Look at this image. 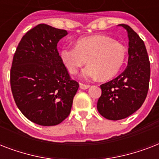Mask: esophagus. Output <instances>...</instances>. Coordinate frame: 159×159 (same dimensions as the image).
Segmentation results:
<instances>
[{"mask_svg": "<svg viewBox=\"0 0 159 159\" xmlns=\"http://www.w3.org/2000/svg\"><path fill=\"white\" fill-rule=\"evenodd\" d=\"M80 86V88L82 90H85V89H87V88H89V85H87V84H83V83H80L79 84Z\"/></svg>", "mask_w": 159, "mask_h": 159, "instance_id": "obj_1", "label": "esophagus"}]
</instances>
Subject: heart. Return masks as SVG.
<instances>
[{"instance_id": "1", "label": "heart", "mask_w": 159, "mask_h": 159, "mask_svg": "<svg viewBox=\"0 0 159 159\" xmlns=\"http://www.w3.org/2000/svg\"><path fill=\"white\" fill-rule=\"evenodd\" d=\"M125 56V48L121 43L103 34L81 38L77 40L76 46H64L60 51L62 62L72 74L88 59L89 65L82 72V76L87 79L113 77L122 67Z\"/></svg>"}]
</instances>
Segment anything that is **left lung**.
<instances>
[{
    "label": "left lung",
    "mask_w": 159,
    "mask_h": 159,
    "mask_svg": "<svg viewBox=\"0 0 159 159\" xmlns=\"http://www.w3.org/2000/svg\"><path fill=\"white\" fill-rule=\"evenodd\" d=\"M119 25L128 33V66L118 77L101 85L102 96L97 102L99 113L111 120L126 118L140 108L150 78V62L143 41L129 25Z\"/></svg>",
    "instance_id": "obj_1"
}]
</instances>
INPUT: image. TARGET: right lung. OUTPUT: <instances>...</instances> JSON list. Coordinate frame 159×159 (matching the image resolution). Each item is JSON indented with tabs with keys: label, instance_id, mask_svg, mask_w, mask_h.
I'll return each instance as SVG.
<instances>
[{
	"label": "right lung",
	"instance_id": "add662e5",
	"mask_svg": "<svg viewBox=\"0 0 159 159\" xmlns=\"http://www.w3.org/2000/svg\"><path fill=\"white\" fill-rule=\"evenodd\" d=\"M64 30L39 24L22 37L11 69V92L21 113L34 123L57 125L71 112L79 87L57 51Z\"/></svg>",
	"mask_w": 159,
	"mask_h": 159
}]
</instances>
